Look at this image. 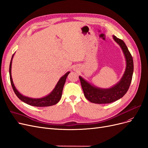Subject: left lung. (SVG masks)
Returning a JSON list of instances; mask_svg holds the SVG:
<instances>
[{
    "mask_svg": "<svg viewBox=\"0 0 148 148\" xmlns=\"http://www.w3.org/2000/svg\"><path fill=\"white\" fill-rule=\"evenodd\" d=\"M113 39L120 46L126 62V68L122 78L110 88H102L90 84L82 77L79 76L81 85L85 98L89 101L97 104H108L122 98L128 91L130 85L133 73V58L127 45L122 40L112 36Z\"/></svg>",
    "mask_w": 148,
    "mask_h": 148,
    "instance_id": "obj_1",
    "label": "left lung"
}]
</instances>
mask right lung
I'll return each mask as SVG.
<instances>
[{
	"instance_id": "obj_1",
	"label": "right lung",
	"mask_w": 148,
	"mask_h": 148,
	"mask_svg": "<svg viewBox=\"0 0 148 148\" xmlns=\"http://www.w3.org/2000/svg\"><path fill=\"white\" fill-rule=\"evenodd\" d=\"M15 55L14 53L12 57L11 61L10 63V68H9V74H10V79L12 86L14 92L16 94L18 98L24 103H25L29 105L36 106V107H45V106H53L58 103L60 100L61 96H62V92H63V87L64 85L66 78H67L68 74L70 73L69 71L66 73L64 75H63L62 77L60 79L58 82H57L56 86L55 87L54 89L52 91L46 96L39 98H30L25 95H22L18 91V90L16 88L15 85L13 84V79L12 77V63L13 56Z\"/></svg>"
}]
</instances>
